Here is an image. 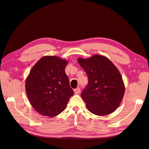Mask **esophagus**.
<instances>
[{
    "instance_id": "esophagus-1",
    "label": "esophagus",
    "mask_w": 149,
    "mask_h": 149,
    "mask_svg": "<svg viewBox=\"0 0 149 149\" xmlns=\"http://www.w3.org/2000/svg\"><path fill=\"white\" fill-rule=\"evenodd\" d=\"M74 93L75 94H78L80 93V88H78L74 89Z\"/></svg>"
}]
</instances>
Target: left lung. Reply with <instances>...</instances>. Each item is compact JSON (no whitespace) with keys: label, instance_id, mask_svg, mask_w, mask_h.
Segmentation results:
<instances>
[{"label":"left lung","instance_id":"1","mask_svg":"<svg viewBox=\"0 0 149 149\" xmlns=\"http://www.w3.org/2000/svg\"><path fill=\"white\" fill-rule=\"evenodd\" d=\"M79 65L88 78V84L81 94L87 109L97 116H106L116 111L123 100L125 86L116 66L107 57L94 55L79 58Z\"/></svg>","mask_w":149,"mask_h":149}]
</instances>
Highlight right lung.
Returning a JSON list of instances; mask_svg holds the SVG:
<instances>
[{"label":"right lung","mask_w":149,"mask_h":149,"mask_svg":"<svg viewBox=\"0 0 149 149\" xmlns=\"http://www.w3.org/2000/svg\"><path fill=\"white\" fill-rule=\"evenodd\" d=\"M66 60L45 56L31 68L25 81L30 104L39 114L53 118L63 111L74 94L65 73Z\"/></svg>","instance_id":"add662e5"}]
</instances>
